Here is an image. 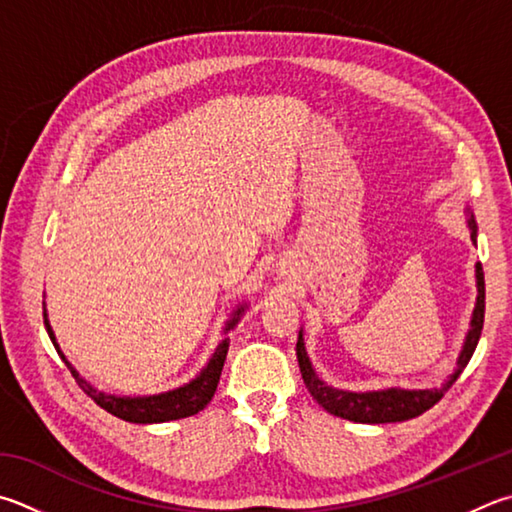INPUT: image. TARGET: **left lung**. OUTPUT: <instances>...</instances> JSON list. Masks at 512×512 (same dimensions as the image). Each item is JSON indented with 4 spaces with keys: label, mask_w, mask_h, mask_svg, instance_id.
I'll return each mask as SVG.
<instances>
[{
    "label": "left lung",
    "mask_w": 512,
    "mask_h": 512,
    "mask_svg": "<svg viewBox=\"0 0 512 512\" xmlns=\"http://www.w3.org/2000/svg\"><path fill=\"white\" fill-rule=\"evenodd\" d=\"M466 226L470 230L472 244H477V221L472 210L466 208ZM475 280H477V302L472 309L470 329L463 340V347L457 358V369L452 376L445 380L441 387L434 389H405V387H385V389H371V392H349V389H338L324 383L313 369V362L306 353L304 345V331L300 329V338H297V362H300V371L304 378V385L309 389L311 396L324 407L329 414L347 418L353 423H398L407 421V418H416L423 412L430 410L441 401L443 394L452 387L454 380L461 376V371L472 358L477 349V342L483 329V311H486V286H483V268L475 264Z\"/></svg>",
    "instance_id": "obj_1"
}]
</instances>
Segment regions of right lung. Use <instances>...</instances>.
<instances>
[{"instance_id": "obj_1", "label": "right lung", "mask_w": 512, "mask_h": 512, "mask_svg": "<svg viewBox=\"0 0 512 512\" xmlns=\"http://www.w3.org/2000/svg\"><path fill=\"white\" fill-rule=\"evenodd\" d=\"M246 309H248V302H241L235 306V309H232L230 318L226 320L224 336L230 329L237 327L241 315L246 313ZM44 327H46V333H49L53 347L58 349L60 358L67 362V367L71 369L73 378H76L78 385L85 389V394L94 398L102 410H107L109 414L123 418V421L138 423V425L179 421V418H188V416L199 414L203 407L212 401V396H215V392H217L221 369H224L226 353L230 347V338L221 340L215 353H212L210 360L206 362V367H203L199 374L190 380V383H183L181 387L167 389V392L150 394V396H118V394L100 392L98 387L87 383V380L78 374V369L67 360V356H64L60 345H58V340H55V333H53L51 322H49V313H46V304H44Z\"/></svg>"}]
</instances>
